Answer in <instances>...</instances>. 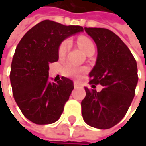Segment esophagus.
Returning <instances> with one entry per match:
<instances>
[{
    "instance_id": "obj_1",
    "label": "esophagus",
    "mask_w": 146,
    "mask_h": 146,
    "mask_svg": "<svg viewBox=\"0 0 146 146\" xmlns=\"http://www.w3.org/2000/svg\"><path fill=\"white\" fill-rule=\"evenodd\" d=\"M73 85H74V87H75V88H78V87H79V86H80V84H79L78 82H76V81H75V82L73 83Z\"/></svg>"
}]
</instances>
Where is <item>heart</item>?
Listing matches in <instances>:
<instances>
[{
  "label": "heart",
  "instance_id": "obj_1",
  "mask_svg": "<svg viewBox=\"0 0 146 146\" xmlns=\"http://www.w3.org/2000/svg\"><path fill=\"white\" fill-rule=\"evenodd\" d=\"M78 44L85 54H88L91 50H95V44L93 43V41L87 37L78 38ZM70 47H71V42L69 40H66L62 41L58 48V56L60 57L65 56L66 54L68 53V51L69 50ZM62 72L65 76H68L70 78H78L82 73H84V69L79 67L74 66L71 63H68L63 68Z\"/></svg>",
  "mask_w": 146,
  "mask_h": 146
}]
</instances>
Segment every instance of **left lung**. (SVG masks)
<instances>
[{"mask_svg": "<svg viewBox=\"0 0 146 146\" xmlns=\"http://www.w3.org/2000/svg\"><path fill=\"white\" fill-rule=\"evenodd\" d=\"M97 46V59L90 73L92 88L85 87L81 102L84 122L96 129H107L117 124L127 113L138 83L136 61L128 46L112 31L103 28H84Z\"/></svg>", "mask_w": 146, "mask_h": 146, "instance_id": "obj_1", "label": "left lung"}]
</instances>
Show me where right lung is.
<instances>
[{
  "instance_id": "1",
  "label": "right lung",
  "mask_w": 146,
  "mask_h": 146,
  "mask_svg": "<svg viewBox=\"0 0 146 146\" xmlns=\"http://www.w3.org/2000/svg\"><path fill=\"white\" fill-rule=\"evenodd\" d=\"M83 27L44 20L30 29L18 43L11 65L13 94L23 116L36 124L56 122L73 90V82L62 77L49 80V63L58 61L60 44Z\"/></svg>"
}]
</instances>
